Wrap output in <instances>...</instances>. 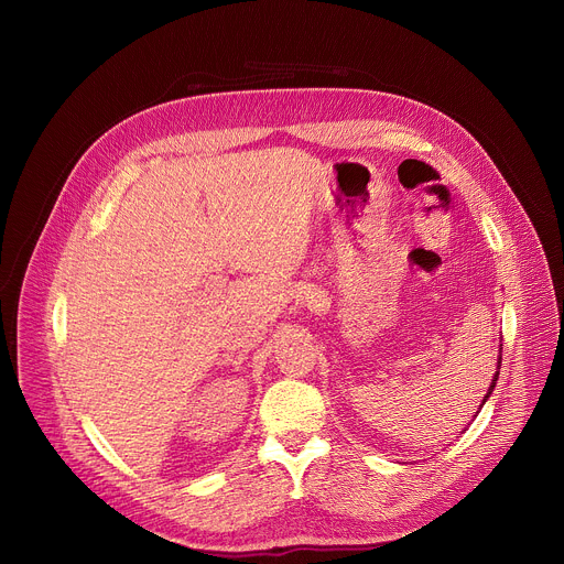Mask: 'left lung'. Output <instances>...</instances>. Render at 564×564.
Segmentation results:
<instances>
[{
	"mask_svg": "<svg viewBox=\"0 0 564 564\" xmlns=\"http://www.w3.org/2000/svg\"><path fill=\"white\" fill-rule=\"evenodd\" d=\"M500 366H502V348H500V355H498V368H496V375H494V379H491V386H489V390H487V394H485V399H481V406L487 404V399L491 397V392H494V388H496V381H498V375H500ZM479 406V409H481ZM479 413V411H477ZM477 413H475V417H477Z\"/></svg>",
	"mask_w": 564,
	"mask_h": 564,
	"instance_id": "left-lung-1",
	"label": "left lung"
}]
</instances>
